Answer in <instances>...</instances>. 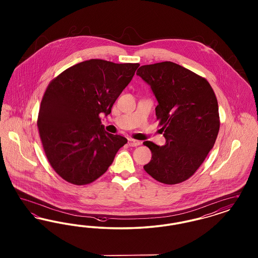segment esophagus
<instances>
[{"mask_svg":"<svg viewBox=\"0 0 258 258\" xmlns=\"http://www.w3.org/2000/svg\"><path fill=\"white\" fill-rule=\"evenodd\" d=\"M128 145H130L131 147H136V146L141 145V141H138V140L130 138V139H128Z\"/></svg>","mask_w":258,"mask_h":258,"instance_id":"1","label":"esophagus"}]
</instances>
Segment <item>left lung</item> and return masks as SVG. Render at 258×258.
Wrapping results in <instances>:
<instances>
[{"mask_svg":"<svg viewBox=\"0 0 258 258\" xmlns=\"http://www.w3.org/2000/svg\"><path fill=\"white\" fill-rule=\"evenodd\" d=\"M136 74L159 101L156 115L166 139L164 146L143 142L152 152L144 169L160 183H182L197 172L218 137L221 122L214 90L206 78L172 61L142 66Z\"/></svg>","mask_w":258,"mask_h":258,"instance_id":"obj_1","label":"left lung"}]
</instances>
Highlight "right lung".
Returning <instances> with one entry per match:
<instances>
[{
    "instance_id": "1",
    "label": "right lung",
    "mask_w": 258,
    "mask_h": 258,
    "mask_svg": "<svg viewBox=\"0 0 258 258\" xmlns=\"http://www.w3.org/2000/svg\"><path fill=\"white\" fill-rule=\"evenodd\" d=\"M139 63L92 59L50 81L40 102L37 128L50 165L64 181L93 183L107 171L126 138L104 131L108 115Z\"/></svg>"
}]
</instances>
